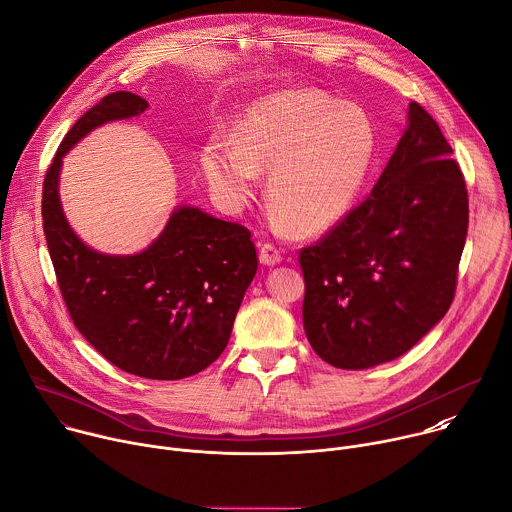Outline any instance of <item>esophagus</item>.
<instances>
[{"instance_id": "esophagus-1", "label": "esophagus", "mask_w": 512, "mask_h": 512, "mask_svg": "<svg viewBox=\"0 0 512 512\" xmlns=\"http://www.w3.org/2000/svg\"><path fill=\"white\" fill-rule=\"evenodd\" d=\"M281 259H283V255H281V249H279L277 245H273V243L261 245V249H259V261H261L263 265H277Z\"/></svg>"}]
</instances>
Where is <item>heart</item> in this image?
Listing matches in <instances>:
<instances>
[{"label": "heart", "mask_w": 512, "mask_h": 512, "mask_svg": "<svg viewBox=\"0 0 512 512\" xmlns=\"http://www.w3.org/2000/svg\"><path fill=\"white\" fill-rule=\"evenodd\" d=\"M239 139L214 135L202 152L212 190L229 204L255 192L259 170H271L269 206L291 231L330 229L354 206L379 152L369 111L320 91H285L255 103Z\"/></svg>", "instance_id": "heart-1"}]
</instances>
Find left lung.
I'll list each match as a JSON object with an SVG mask.
<instances>
[{
  "label": "left lung",
  "instance_id": "obj_1",
  "mask_svg": "<svg viewBox=\"0 0 512 512\" xmlns=\"http://www.w3.org/2000/svg\"><path fill=\"white\" fill-rule=\"evenodd\" d=\"M468 233V190L440 125L415 101L379 182L300 251L304 330L336 369L405 354L450 310Z\"/></svg>",
  "mask_w": 512,
  "mask_h": 512
}]
</instances>
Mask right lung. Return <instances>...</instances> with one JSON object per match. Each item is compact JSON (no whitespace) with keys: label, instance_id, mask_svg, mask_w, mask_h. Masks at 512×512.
Here are the masks:
<instances>
[{"label":"right lung","instance_id":"add662e5","mask_svg":"<svg viewBox=\"0 0 512 512\" xmlns=\"http://www.w3.org/2000/svg\"><path fill=\"white\" fill-rule=\"evenodd\" d=\"M148 107L139 95L117 91L70 127L44 178L42 223L77 330L117 369L178 381L204 371L227 348L259 263L251 231L180 206L145 251L105 255L72 233L58 198L60 164L72 145L107 121Z\"/></svg>","mask_w":512,"mask_h":512}]
</instances>
